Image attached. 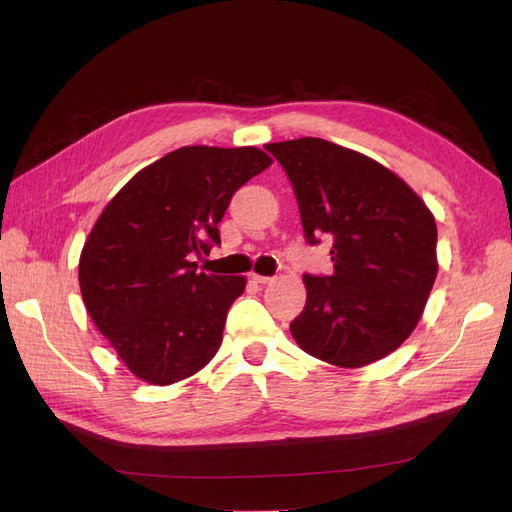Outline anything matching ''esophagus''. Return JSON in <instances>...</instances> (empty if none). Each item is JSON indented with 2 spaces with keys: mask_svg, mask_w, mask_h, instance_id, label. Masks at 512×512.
I'll list each match as a JSON object with an SVG mask.
<instances>
[{
  "mask_svg": "<svg viewBox=\"0 0 512 512\" xmlns=\"http://www.w3.org/2000/svg\"><path fill=\"white\" fill-rule=\"evenodd\" d=\"M252 280L256 282V284H271L273 280H275V277H269V275H252Z\"/></svg>",
  "mask_w": 512,
  "mask_h": 512,
  "instance_id": "1",
  "label": "esophagus"
}]
</instances>
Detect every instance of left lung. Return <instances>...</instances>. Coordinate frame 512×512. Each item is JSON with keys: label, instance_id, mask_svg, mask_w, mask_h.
<instances>
[{"label": "left lung", "instance_id": "1", "mask_svg": "<svg viewBox=\"0 0 512 512\" xmlns=\"http://www.w3.org/2000/svg\"><path fill=\"white\" fill-rule=\"evenodd\" d=\"M282 164L305 241H333L331 275H303L307 301L290 322L301 350L363 367L406 342L436 282L438 228L389 168L322 138L265 145Z\"/></svg>", "mask_w": 512, "mask_h": 512}]
</instances>
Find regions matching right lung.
Instances as JSON below:
<instances>
[{"label":"right lung","mask_w":512,"mask_h":512,"mask_svg":"<svg viewBox=\"0 0 512 512\" xmlns=\"http://www.w3.org/2000/svg\"><path fill=\"white\" fill-rule=\"evenodd\" d=\"M271 164L256 147H181L136 173L85 241L79 282L91 320L134 376L166 386L222 344L245 277L196 271L241 185Z\"/></svg>","instance_id":"add662e5"}]
</instances>
